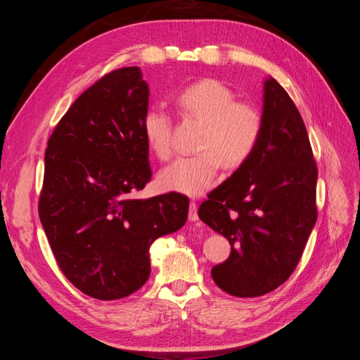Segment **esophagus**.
Listing matches in <instances>:
<instances>
[{"instance_id":"obj_1","label":"esophagus","mask_w":360,"mask_h":360,"mask_svg":"<svg viewBox=\"0 0 360 360\" xmlns=\"http://www.w3.org/2000/svg\"><path fill=\"white\" fill-rule=\"evenodd\" d=\"M189 221L191 222L198 221V205L195 201H191V204H189Z\"/></svg>"}]
</instances>
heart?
Masks as SVG:
<instances>
[{"instance_id":"heart-1","label":"heart","mask_w":360,"mask_h":360,"mask_svg":"<svg viewBox=\"0 0 360 360\" xmlns=\"http://www.w3.org/2000/svg\"><path fill=\"white\" fill-rule=\"evenodd\" d=\"M174 103L180 115L202 124L197 144L200 153L172 160L159 172L158 183L167 192L200 197L213 186L222 163L233 169L254 153L263 132V115L255 105L238 102L230 86L217 79L184 86ZM171 127V117L159 108H150L143 115L147 146L159 159L172 153Z\"/></svg>"}]
</instances>
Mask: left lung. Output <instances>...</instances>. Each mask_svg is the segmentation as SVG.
<instances>
[{
	"instance_id": "8db88e82",
	"label": "left lung",
	"mask_w": 360,
	"mask_h": 360,
	"mask_svg": "<svg viewBox=\"0 0 360 360\" xmlns=\"http://www.w3.org/2000/svg\"><path fill=\"white\" fill-rule=\"evenodd\" d=\"M317 165L307 127L271 76L263 89V132L250 158L200 205V219L231 245L212 269L214 284L257 297L290 278L317 221Z\"/></svg>"
}]
</instances>
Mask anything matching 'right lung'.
Segmentation results:
<instances>
[{
	"label": "right lung",
	"instance_id": "1",
	"mask_svg": "<svg viewBox=\"0 0 360 360\" xmlns=\"http://www.w3.org/2000/svg\"><path fill=\"white\" fill-rule=\"evenodd\" d=\"M148 94L139 68L108 73L75 101L48 141L40 222L64 276L99 300L143 287L151 243L188 219L181 193L130 198L151 177L143 134Z\"/></svg>",
	"mask_w": 360,
	"mask_h": 360
}]
</instances>
